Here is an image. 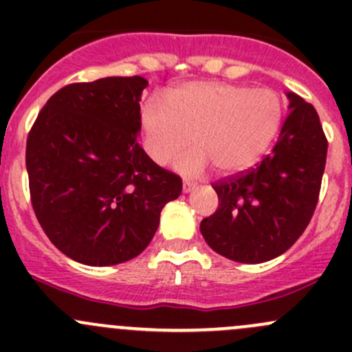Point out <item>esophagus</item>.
<instances>
[{
	"mask_svg": "<svg viewBox=\"0 0 352 352\" xmlns=\"http://www.w3.org/2000/svg\"><path fill=\"white\" fill-rule=\"evenodd\" d=\"M194 186H196V184H194L192 180H190V179H184V184H182L184 192H190V190L194 189Z\"/></svg>",
	"mask_w": 352,
	"mask_h": 352,
	"instance_id": "34e87169",
	"label": "esophagus"
}]
</instances>
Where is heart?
Instances as JSON below:
<instances>
[{"mask_svg": "<svg viewBox=\"0 0 352 352\" xmlns=\"http://www.w3.org/2000/svg\"><path fill=\"white\" fill-rule=\"evenodd\" d=\"M283 100L274 90L225 81H190L173 88L168 104L150 98L141 110L148 155L166 165L192 141L177 168L201 173L211 163L218 173H239L254 165L278 136Z\"/></svg>", "mask_w": 352, "mask_h": 352, "instance_id": "b5f03b06", "label": "heart"}]
</instances>
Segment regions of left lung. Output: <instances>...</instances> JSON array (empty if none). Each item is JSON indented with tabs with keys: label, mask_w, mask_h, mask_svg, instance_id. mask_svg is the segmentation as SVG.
Returning a JSON list of instances; mask_svg holds the SVG:
<instances>
[{
	"label": "left lung",
	"mask_w": 352,
	"mask_h": 352,
	"mask_svg": "<svg viewBox=\"0 0 352 352\" xmlns=\"http://www.w3.org/2000/svg\"><path fill=\"white\" fill-rule=\"evenodd\" d=\"M289 113L261 163L212 184L214 214L201 221L209 247L230 261L261 264L285 254L314 216L327 138L314 105L287 91Z\"/></svg>",
	"instance_id": "8db88e82"
}]
</instances>
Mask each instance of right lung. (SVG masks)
Instances as JSON below:
<instances>
[{"label": "right lung", "instance_id": "1", "mask_svg": "<svg viewBox=\"0 0 352 352\" xmlns=\"http://www.w3.org/2000/svg\"><path fill=\"white\" fill-rule=\"evenodd\" d=\"M143 76L71 83L27 138L30 201L42 230L73 261L116 265L140 255L182 179L138 144Z\"/></svg>", "mask_w": 352, "mask_h": 352}]
</instances>
